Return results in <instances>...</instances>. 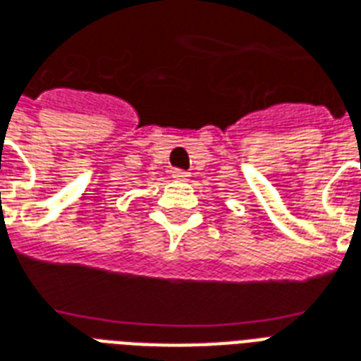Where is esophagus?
Listing matches in <instances>:
<instances>
[{"instance_id": "obj_1", "label": "esophagus", "mask_w": 361, "mask_h": 361, "mask_svg": "<svg viewBox=\"0 0 361 361\" xmlns=\"http://www.w3.org/2000/svg\"><path fill=\"white\" fill-rule=\"evenodd\" d=\"M172 178L178 181H188L189 172H185V170H180V168H176V170H172Z\"/></svg>"}]
</instances>
